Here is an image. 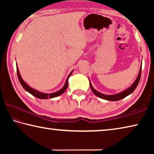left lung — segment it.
Masks as SVG:
<instances>
[{"instance_id":"obj_1","label":"left lung","mask_w":154,"mask_h":154,"mask_svg":"<svg viewBox=\"0 0 154 154\" xmlns=\"http://www.w3.org/2000/svg\"><path fill=\"white\" fill-rule=\"evenodd\" d=\"M141 69H142V64H141V66H140V69L139 75H138L137 79L135 80V82H134L133 84H132L129 88H128L127 90H124V91H123V92H122L119 93V94H117L105 95V94H101L100 92H98V91H96L94 89V88L92 87V84H91V83L90 82V88L93 92V93L95 95L97 96L98 97L100 98L105 99V100H110V101H117V100H121V99L126 97L127 96H128L129 94H130L133 92L134 90L136 89V88L137 87L138 84H139V81H140V75H141Z\"/></svg>"}]
</instances>
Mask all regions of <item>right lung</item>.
Segmentation results:
<instances>
[{
  "label": "right lung",
  "mask_w": 154,
  "mask_h": 154,
  "mask_svg": "<svg viewBox=\"0 0 154 154\" xmlns=\"http://www.w3.org/2000/svg\"><path fill=\"white\" fill-rule=\"evenodd\" d=\"M17 66V77H18V79H19L20 82L21 83V85H22V87L24 88V89L27 91L28 92H29L30 94H31L32 96H35V97L38 98H41V99H47V98H54V97H57V96H58L60 95H61L62 93H64L65 92V90H66V88H68V79H69V77L71 76L72 71L71 72V73L69 74V76H68L67 79L66 80V83H65V84L64 85V87L62 88L60 90L58 91V92H54V93H51V94H45V93H42V92H38L37 90H35L32 89V88H30L29 85H28L26 83L24 80L22 79V77H21V75L20 74V72H19V70H18V68L17 66Z\"/></svg>",
  "instance_id": "1"
}]
</instances>
